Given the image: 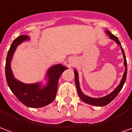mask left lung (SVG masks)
<instances>
[{
  "label": "left lung",
  "mask_w": 132,
  "mask_h": 132,
  "mask_svg": "<svg viewBox=\"0 0 132 132\" xmlns=\"http://www.w3.org/2000/svg\"><path fill=\"white\" fill-rule=\"evenodd\" d=\"M106 33L108 34L110 38L113 40L114 41L116 42V43L118 44V45H120L121 47V50L122 52V55L124 57V65L125 67V71L123 74V77L121 80L120 83L119 84V85L115 89V90L113 91L111 93L108 94L107 96H103L101 98H92V97H89V96H87L85 94H84L80 87V83H79L78 80V73L76 70H74V73H75V82H76V89H77V92L78 94L79 97L80 98L82 101L85 102L86 103H88L89 105H92V106H104L108 105V103H111V101H113L114 98H116L118 93L121 91V89L123 87V85L125 82L126 78H127V60H126V56L125 54V52H124L123 48L121 46V43L119 41L118 37H116V36H114L113 34H111V32L109 31H106Z\"/></svg>",
  "instance_id": "1"
}]
</instances>
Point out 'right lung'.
Returning a JSON list of instances; mask_svg holds the SVG:
<instances>
[{"instance_id":"obj_1","label":"right lung","mask_w":132,"mask_h":132,"mask_svg":"<svg viewBox=\"0 0 132 132\" xmlns=\"http://www.w3.org/2000/svg\"><path fill=\"white\" fill-rule=\"evenodd\" d=\"M27 40H29L27 36H20L12 42L6 58V80L12 92L24 105L31 108H41L55 99L59 77L67 68L61 63L50 67L46 74L47 82L44 87L38 82L25 84L17 80L13 76L10 63L17 46Z\"/></svg>"}]
</instances>
